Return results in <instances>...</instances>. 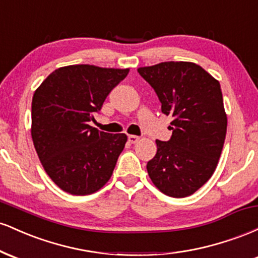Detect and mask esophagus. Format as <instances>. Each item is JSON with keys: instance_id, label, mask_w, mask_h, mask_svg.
I'll return each mask as SVG.
<instances>
[{"instance_id": "obj_1", "label": "esophagus", "mask_w": 258, "mask_h": 258, "mask_svg": "<svg viewBox=\"0 0 258 258\" xmlns=\"http://www.w3.org/2000/svg\"><path fill=\"white\" fill-rule=\"evenodd\" d=\"M138 141H139V137H137V136H133V135L128 136V142H130V143H131V144L137 143Z\"/></svg>"}]
</instances>
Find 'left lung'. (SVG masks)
I'll use <instances>...</instances> for the list:
<instances>
[{"label": "left lung", "instance_id": "left-lung-1", "mask_svg": "<svg viewBox=\"0 0 258 258\" xmlns=\"http://www.w3.org/2000/svg\"><path fill=\"white\" fill-rule=\"evenodd\" d=\"M138 73L158 94L161 111L173 117L172 137L156 141L148 174L165 195L189 197L211 178L223 149L227 114L220 82L191 61H164Z\"/></svg>", "mask_w": 258, "mask_h": 258}]
</instances>
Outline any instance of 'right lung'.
I'll use <instances>...</instances> for the list:
<instances>
[{
	"instance_id": "obj_1",
	"label": "right lung",
	"mask_w": 258,
	"mask_h": 258,
	"mask_svg": "<svg viewBox=\"0 0 258 258\" xmlns=\"http://www.w3.org/2000/svg\"><path fill=\"white\" fill-rule=\"evenodd\" d=\"M128 72L68 65L49 74L35 91L32 142L44 171L61 190L93 194L110 179L127 136L98 131L88 122Z\"/></svg>"
}]
</instances>
